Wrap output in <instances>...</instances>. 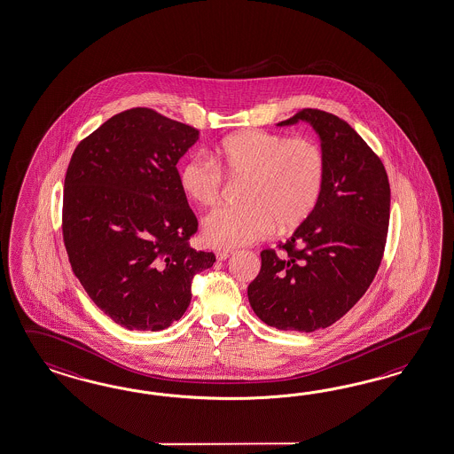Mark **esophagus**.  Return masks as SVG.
I'll list each match as a JSON object with an SVG mask.
<instances>
[{"mask_svg": "<svg viewBox=\"0 0 454 454\" xmlns=\"http://www.w3.org/2000/svg\"><path fill=\"white\" fill-rule=\"evenodd\" d=\"M232 255H233L232 250H219V252H217V254H215V256H217V260H219V262H222V260H227V258H229V256H232Z\"/></svg>", "mask_w": 454, "mask_h": 454, "instance_id": "obj_1", "label": "esophagus"}]
</instances>
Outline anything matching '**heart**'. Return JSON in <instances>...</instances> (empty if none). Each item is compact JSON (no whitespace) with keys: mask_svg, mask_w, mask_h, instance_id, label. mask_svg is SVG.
Here are the masks:
<instances>
[{"mask_svg":"<svg viewBox=\"0 0 454 454\" xmlns=\"http://www.w3.org/2000/svg\"><path fill=\"white\" fill-rule=\"evenodd\" d=\"M209 158L192 156L179 169L183 192L199 206L217 204L222 173L244 177V202L214 210L202 222V237L215 248L258 242L275 231L277 222L281 229L300 225L313 214L325 189V152L306 137L242 129L219 141Z\"/></svg>","mask_w":454,"mask_h":454,"instance_id":"obj_1","label":"heart"}]
</instances>
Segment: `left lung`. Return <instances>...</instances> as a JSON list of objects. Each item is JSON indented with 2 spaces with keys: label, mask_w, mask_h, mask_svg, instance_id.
Instances as JSON below:
<instances>
[{
  "label": "left lung",
  "mask_w": 454,
  "mask_h": 454,
  "mask_svg": "<svg viewBox=\"0 0 454 454\" xmlns=\"http://www.w3.org/2000/svg\"><path fill=\"white\" fill-rule=\"evenodd\" d=\"M308 123L325 156V183L313 214L279 245L263 250L248 301L265 325L313 333L336 323L371 286L384 255L390 184L384 164L349 125L306 108L278 127Z\"/></svg>",
  "instance_id": "1"
}]
</instances>
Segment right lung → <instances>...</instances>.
Returning a JSON list of instances; mask_svg holds the SVG:
<instances>
[{"instance_id": "right-lung-1", "label": "right lung", "mask_w": 454, "mask_h": 454, "mask_svg": "<svg viewBox=\"0 0 454 454\" xmlns=\"http://www.w3.org/2000/svg\"><path fill=\"white\" fill-rule=\"evenodd\" d=\"M199 131L150 108L106 120L79 143L64 183L62 232L74 275L117 325L161 331L186 313L194 275L214 265L176 164Z\"/></svg>"}]
</instances>
